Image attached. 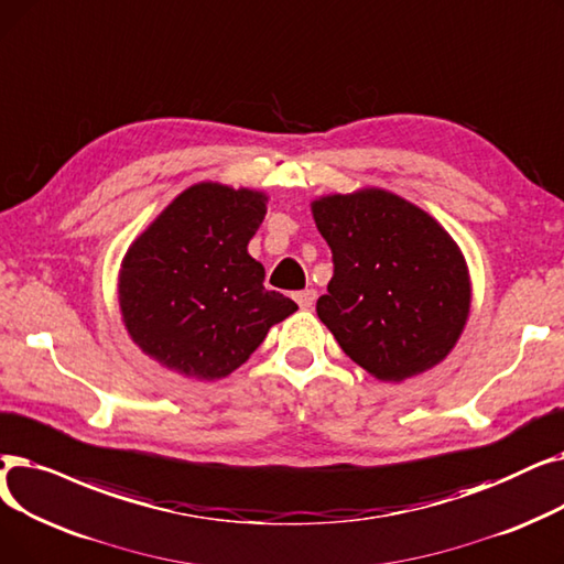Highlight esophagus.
Returning a JSON list of instances; mask_svg holds the SVG:
<instances>
[{
    "label": "esophagus",
    "instance_id": "34e87169",
    "mask_svg": "<svg viewBox=\"0 0 564 564\" xmlns=\"http://www.w3.org/2000/svg\"><path fill=\"white\" fill-rule=\"evenodd\" d=\"M293 299H296V303H299L303 310H307V307H312L314 301H316V291H314V289H303V291L293 293Z\"/></svg>",
    "mask_w": 564,
    "mask_h": 564
}]
</instances>
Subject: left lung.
I'll return each mask as SVG.
<instances>
[{
    "mask_svg": "<svg viewBox=\"0 0 564 564\" xmlns=\"http://www.w3.org/2000/svg\"><path fill=\"white\" fill-rule=\"evenodd\" d=\"M314 223L333 252L316 314L341 351L381 381L438 365L470 310L466 261L449 234L386 191L321 197Z\"/></svg>",
    "mask_w": 564,
    "mask_h": 564,
    "instance_id": "left-lung-1",
    "label": "left lung"
}]
</instances>
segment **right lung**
Listing matches in <instances>:
<instances>
[{
	"mask_svg": "<svg viewBox=\"0 0 564 564\" xmlns=\"http://www.w3.org/2000/svg\"><path fill=\"white\" fill-rule=\"evenodd\" d=\"M263 216L261 193L199 183L130 246L119 303L147 356L187 379H223L299 310L265 291L263 265L248 254Z\"/></svg>",
	"mask_w": 564,
	"mask_h": 564,
	"instance_id": "right-lung-1",
	"label": "right lung"
}]
</instances>
